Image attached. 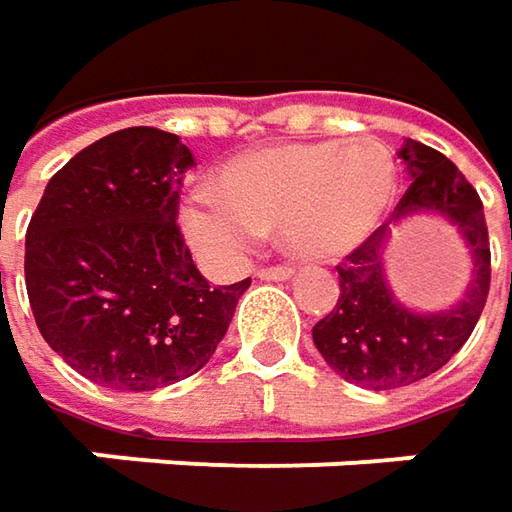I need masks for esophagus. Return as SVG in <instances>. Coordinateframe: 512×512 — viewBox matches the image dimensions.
I'll use <instances>...</instances> for the list:
<instances>
[{
	"label": "esophagus",
	"mask_w": 512,
	"mask_h": 512,
	"mask_svg": "<svg viewBox=\"0 0 512 512\" xmlns=\"http://www.w3.org/2000/svg\"><path fill=\"white\" fill-rule=\"evenodd\" d=\"M257 277L260 280H291L294 272H291L289 266H277V269H257Z\"/></svg>",
	"instance_id": "34e87169"
}]
</instances>
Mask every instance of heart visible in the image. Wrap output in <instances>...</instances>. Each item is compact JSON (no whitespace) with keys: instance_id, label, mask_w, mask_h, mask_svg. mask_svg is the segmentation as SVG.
Here are the masks:
<instances>
[{"instance_id":"1","label":"heart","mask_w":512,"mask_h":512,"mask_svg":"<svg viewBox=\"0 0 512 512\" xmlns=\"http://www.w3.org/2000/svg\"><path fill=\"white\" fill-rule=\"evenodd\" d=\"M397 192V161L377 138L274 144L240 152L215 175V195L178 209L189 246L209 263H235L277 226L294 257L340 260L374 238Z\"/></svg>"}]
</instances>
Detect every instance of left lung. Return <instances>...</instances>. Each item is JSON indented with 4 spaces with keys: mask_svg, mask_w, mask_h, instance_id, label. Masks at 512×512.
Returning <instances> with one entry per match:
<instances>
[{
    "mask_svg": "<svg viewBox=\"0 0 512 512\" xmlns=\"http://www.w3.org/2000/svg\"><path fill=\"white\" fill-rule=\"evenodd\" d=\"M399 158L411 186L394 209V223L414 215L448 221L470 252V280L448 309L405 306L385 274L388 223L337 266L340 300L311 337L334 374L368 391H391L436 374L473 334L490 291V243L476 189L453 161L419 141L408 138Z\"/></svg>",
    "mask_w": 512,
    "mask_h": 512,
    "instance_id": "left-lung-1",
    "label": "left lung"
}]
</instances>
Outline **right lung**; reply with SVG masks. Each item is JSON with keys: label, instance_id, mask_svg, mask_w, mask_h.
<instances>
[{"label": "right lung", "instance_id": "1", "mask_svg": "<svg viewBox=\"0 0 512 512\" xmlns=\"http://www.w3.org/2000/svg\"><path fill=\"white\" fill-rule=\"evenodd\" d=\"M192 152L175 133L127 127L73 155L47 184L25 238V283L45 343L113 391L198 374L249 277L209 286L178 229Z\"/></svg>", "mask_w": 512, "mask_h": 512}]
</instances>
